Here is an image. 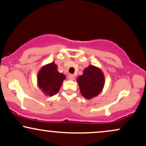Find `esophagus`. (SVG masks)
Here are the masks:
<instances>
[{
    "label": "esophagus",
    "mask_w": 146,
    "mask_h": 146,
    "mask_svg": "<svg viewBox=\"0 0 146 146\" xmlns=\"http://www.w3.org/2000/svg\"><path fill=\"white\" fill-rule=\"evenodd\" d=\"M68 78H69L70 80H74L75 79V75L73 74H69L68 75Z\"/></svg>",
    "instance_id": "obj_1"
}]
</instances>
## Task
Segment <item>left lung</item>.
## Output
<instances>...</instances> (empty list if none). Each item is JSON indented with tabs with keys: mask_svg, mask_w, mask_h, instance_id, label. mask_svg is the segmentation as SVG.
<instances>
[{
	"mask_svg": "<svg viewBox=\"0 0 146 146\" xmlns=\"http://www.w3.org/2000/svg\"><path fill=\"white\" fill-rule=\"evenodd\" d=\"M81 94L86 99H92L98 96L104 86V75L100 68L90 65L86 68L83 75L77 77Z\"/></svg>",
	"mask_w": 146,
	"mask_h": 146,
	"instance_id": "1",
	"label": "left lung"
}]
</instances>
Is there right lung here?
I'll return each mask as SVG.
<instances>
[{
  "mask_svg": "<svg viewBox=\"0 0 146 146\" xmlns=\"http://www.w3.org/2000/svg\"><path fill=\"white\" fill-rule=\"evenodd\" d=\"M58 67L54 62L43 66L38 73V87L45 95L52 96L59 91L65 75L58 71Z\"/></svg>",
  "mask_w": 146,
  "mask_h": 146,
  "instance_id": "obj_1",
  "label": "right lung"
}]
</instances>
